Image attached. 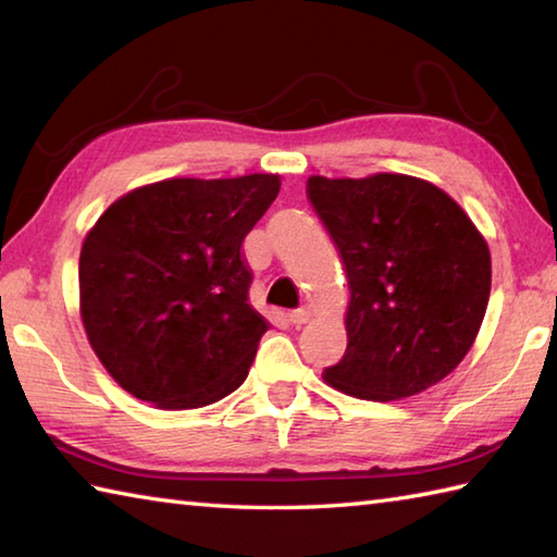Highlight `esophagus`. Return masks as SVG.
I'll return each mask as SVG.
<instances>
[{
  "label": "esophagus",
  "instance_id": "1",
  "mask_svg": "<svg viewBox=\"0 0 557 557\" xmlns=\"http://www.w3.org/2000/svg\"><path fill=\"white\" fill-rule=\"evenodd\" d=\"M310 317H312V310H310V308H300V310H293V312L288 314V320H290L295 326H302V324L310 322Z\"/></svg>",
  "mask_w": 557,
  "mask_h": 557
}]
</instances>
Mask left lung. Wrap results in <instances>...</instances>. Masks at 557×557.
Masks as SVG:
<instances>
[{"label": "left lung", "mask_w": 557, "mask_h": 557, "mask_svg": "<svg viewBox=\"0 0 557 557\" xmlns=\"http://www.w3.org/2000/svg\"><path fill=\"white\" fill-rule=\"evenodd\" d=\"M348 274V348L322 380L366 401L421 394L467 358L491 298V249L428 180L377 173L308 180Z\"/></svg>", "instance_id": "1"}]
</instances>
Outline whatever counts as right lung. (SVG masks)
Returning <instances> with one entry per match:
<instances>
[{
	"label": "right lung",
	"instance_id": "add662e5",
	"mask_svg": "<svg viewBox=\"0 0 557 557\" xmlns=\"http://www.w3.org/2000/svg\"><path fill=\"white\" fill-rule=\"evenodd\" d=\"M281 177H170L100 213L78 257V312L124 392L163 411L221 401L247 380L269 322L249 305L243 240Z\"/></svg>",
	"mask_w": 557,
	"mask_h": 557
}]
</instances>
